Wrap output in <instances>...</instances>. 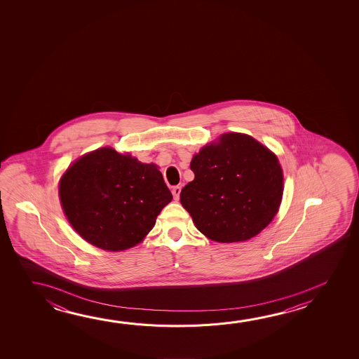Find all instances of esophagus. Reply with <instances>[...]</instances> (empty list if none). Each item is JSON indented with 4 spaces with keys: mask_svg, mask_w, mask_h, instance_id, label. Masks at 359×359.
Instances as JSON below:
<instances>
[{
    "mask_svg": "<svg viewBox=\"0 0 359 359\" xmlns=\"http://www.w3.org/2000/svg\"><path fill=\"white\" fill-rule=\"evenodd\" d=\"M180 193H182V187H174L172 188V195H174V199H179V196H180Z\"/></svg>",
    "mask_w": 359,
    "mask_h": 359,
    "instance_id": "34e87169",
    "label": "esophagus"
}]
</instances>
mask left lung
I'll use <instances>...</instances> for the list:
<instances>
[{"label":"left lung","mask_w":359,"mask_h":359,"mask_svg":"<svg viewBox=\"0 0 359 359\" xmlns=\"http://www.w3.org/2000/svg\"><path fill=\"white\" fill-rule=\"evenodd\" d=\"M190 169L195 179L182 188L180 201L195 226L212 241H248L279 209L282 168L276 155L252 136L224 134L195 155Z\"/></svg>","instance_id":"1"}]
</instances>
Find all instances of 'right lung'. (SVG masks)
<instances>
[{"mask_svg": "<svg viewBox=\"0 0 359 359\" xmlns=\"http://www.w3.org/2000/svg\"><path fill=\"white\" fill-rule=\"evenodd\" d=\"M61 205L72 228L105 250L134 247L172 199L163 174L111 147L86 154L60 182Z\"/></svg>", "mask_w": 359, "mask_h": 359, "instance_id": "1", "label": "right lung"}]
</instances>
